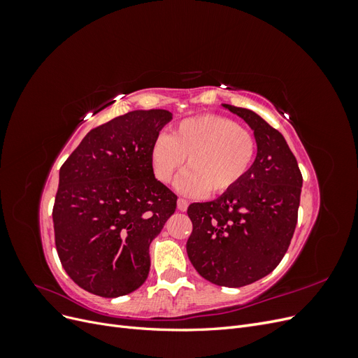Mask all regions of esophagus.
Instances as JSON below:
<instances>
[{"mask_svg": "<svg viewBox=\"0 0 358 358\" xmlns=\"http://www.w3.org/2000/svg\"><path fill=\"white\" fill-rule=\"evenodd\" d=\"M188 204H189L188 200H185V199H178V209H179L180 212H185V210L188 209Z\"/></svg>", "mask_w": 358, "mask_h": 358, "instance_id": "esophagus-1", "label": "esophagus"}]
</instances>
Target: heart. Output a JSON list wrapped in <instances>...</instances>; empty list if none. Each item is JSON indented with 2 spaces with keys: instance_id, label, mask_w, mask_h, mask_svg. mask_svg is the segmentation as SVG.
Listing matches in <instances>:
<instances>
[{
  "instance_id": "1",
  "label": "heart",
  "mask_w": 358,
  "mask_h": 358,
  "mask_svg": "<svg viewBox=\"0 0 358 358\" xmlns=\"http://www.w3.org/2000/svg\"><path fill=\"white\" fill-rule=\"evenodd\" d=\"M257 138L234 119L201 115L180 121L171 134H159L150 148V164L161 183H170L183 167L178 182L185 194L210 196L229 192L251 169Z\"/></svg>"
}]
</instances>
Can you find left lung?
<instances>
[{"label": "left lung", "mask_w": 358, "mask_h": 358, "mask_svg": "<svg viewBox=\"0 0 358 358\" xmlns=\"http://www.w3.org/2000/svg\"><path fill=\"white\" fill-rule=\"evenodd\" d=\"M257 138L246 176L213 201L192 203L187 252L194 268L220 287H245L284 258L297 224L303 178L284 136L255 112L230 104Z\"/></svg>", "instance_id": "left-lung-1"}]
</instances>
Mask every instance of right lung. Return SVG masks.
I'll return each instance as SVG.
<instances>
[{
  "label": "right lung",
  "instance_id": "add662e5",
  "mask_svg": "<svg viewBox=\"0 0 358 358\" xmlns=\"http://www.w3.org/2000/svg\"><path fill=\"white\" fill-rule=\"evenodd\" d=\"M171 116L162 109L117 116L91 129L59 169L57 251L67 275L95 296L129 294L149 275V245L178 201L150 164Z\"/></svg>",
  "mask_w": 358,
  "mask_h": 358
}]
</instances>
